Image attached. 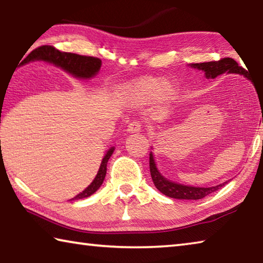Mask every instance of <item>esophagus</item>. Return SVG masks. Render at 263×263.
Masks as SVG:
<instances>
[{
	"instance_id": "esophagus-1",
	"label": "esophagus",
	"mask_w": 263,
	"mask_h": 263,
	"mask_svg": "<svg viewBox=\"0 0 263 263\" xmlns=\"http://www.w3.org/2000/svg\"><path fill=\"white\" fill-rule=\"evenodd\" d=\"M141 131V124L139 122H132L128 124L127 126V132L128 133H136Z\"/></svg>"
}]
</instances>
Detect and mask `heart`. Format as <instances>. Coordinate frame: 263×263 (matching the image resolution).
I'll list each match as a JSON object with an SVG mask.
<instances>
[{"label":"heart","mask_w":263,"mask_h":263,"mask_svg":"<svg viewBox=\"0 0 263 263\" xmlns=\"http://www.w3.org/2000/svg\"><path fill=\"white\" fill-rule=\"evenodd\" d=\"M176 95V87L163 82L162 78L144 77L128 82L121 88L119 97L124 104L133 108L148 105L154 100L169 102Z\"/></svg>","instance_id":"1"}]
</instances>
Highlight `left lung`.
<instances>
[{
  "label": "left lung",
  "instance_id": "left-lung-1",
  "mask_svg": "<svg viewBox=\"0 0 263 263\" xmlns=\"http://www.w3.org/2000/svg\"><path fill=\"white\" fill-rule=\"evenodd\" d=\"M191 68L198 69L204 72L206 79H216L221 74H239L246 78L247 80H251L248 75L247 70H245L241 66L232 58H224L219 61H209V62H199V64H189ZM252 82V81H251ZM152 148V146H151ZM149 171L151 176H152L153 183L157 186V189L162 193L163 195L168 196L171 198L176 199H201L205 196L212 194L213 191L222 188L229 181L224 182V183L217 184L215 186H194V185H185L177 183L172 180H168L164 177L157 167V162H155L153 152L149 153Z\"/></svg>",
  "mask_w": 263,
  "mask_h": 263
}]
</instances>
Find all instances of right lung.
<instances>
[{
	"mask_svg": "<svg viewBox=\"0 0 263 263\" xmlns=\"http://www.w3.org/2000/svg\"><path fill=\"white\" fill-rule=\"evenodd\" d=\"M33 61L47 62V64H51L53 66H55V67H59L62 70H65L66 73L70 74L73 78L78 80H90L96 77V75L99 74L102 66L101 59H97V58L79 55L74 54V53L60 52L52 46H41L35 48V50L31 52L30 54L22 61L21 65L24 66L26 64H29V62ZM114 151V146L106 151L105 155L103 159H102L101 166L99 168V172H97L95 179L92 180L91 183L89 184L86 189L75 196V197L70 199V201H77V199H83L86 197H89V196L95 194L96 191L100 189V186L103 183L106 174V163H108L110 157L112 155Z\"/></svg>",
	"mask_w": 263,
	"mask_h": 263,
	"instance_id": "right-lung-1",
	"label": "right lung"
}]
</instances>
